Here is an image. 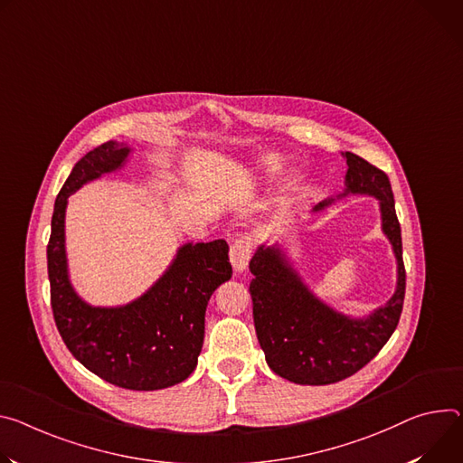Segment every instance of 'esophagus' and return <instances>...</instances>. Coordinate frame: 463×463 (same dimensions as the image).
<instances>
[{"mask_svg": "<svg viewBox=\"0 0 463 463\" xmlns=\"http://www.w3.org/2000/svg\"><path fill=\"white\" fill-rule=\"evenodd\" d=\"M250 250H253V243H250L249 238H240L231 245L229 257H231V264L236 273H243L247 269Z\"/></svg>", "mask_w": 463, "mask_h": 463, "instance_id": "1", "label": "esophagus"}]
</instances>
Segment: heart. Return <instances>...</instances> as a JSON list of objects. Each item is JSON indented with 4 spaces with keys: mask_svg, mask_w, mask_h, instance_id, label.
Returning a JSON list of instances; mask_svg holds the SVG:
<instances>
[{
    "mask_svg": "<svg viewBox=\"0 0 463 463\" xmlns=\"http://www.w3.org/2000/svg\"><path fill=\"white\" fill-rule=\"evenodd\" d=\"M280 170V158L275 155L264 156L257 162V172L260 174V179H271Z\"/></svg>",
    "mask_w": 463,
    "mask_h": 463,
    "instance_id": "obj_1",
    "label": "heart"
}]
</instances>
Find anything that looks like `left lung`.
Here are the masks:
<instances>
[{"label": "left lung", "instance_id": "left-lung-1", "mask_svg": "<svg viewBox=\"0 0 463 463\" xmlns=\"http://www.w3.org/2000/svg\"><path fill=\"white\" fill-rule=\"evenodd\" d=\"M342 156L349 165L344 192L317 203L312 213H321L347 195H369L378 201L381 229L397 262L393 296L373 312L354 317L316 296L284 243L260 245L249 262L255 275L249 284L253 319L266 362L275 374L305 386L340 383L371 362L395 332L404 303L402 240L390 179L354 153L345 151Z\"/></svg>", "mask_w": 463, "mask_h": 463}]
</instances>
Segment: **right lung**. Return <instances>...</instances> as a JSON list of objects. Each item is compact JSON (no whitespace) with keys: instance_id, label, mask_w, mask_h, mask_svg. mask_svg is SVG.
<instances>
[{"instance_id":"1","label":"right lung","mask_w":463,"mask_h":463,"mask_svg":"<svg viewBox=\"0 0 463 463\" xmlns=\"http://www.w3.org/2000/svg\"><path fill=\"white\" fill-rule=\"evenodd\" d=\"M135 149L105 142L82 156L57 195L48 245L52 308L70 353L103 381L135 392L175 386L194 373L204 338L210 296L232 277L225 240L184 243L140 298L94 307L70 280L66 257L68 197L103 175L119 172Z\"/></svg>"}]
</instances>
